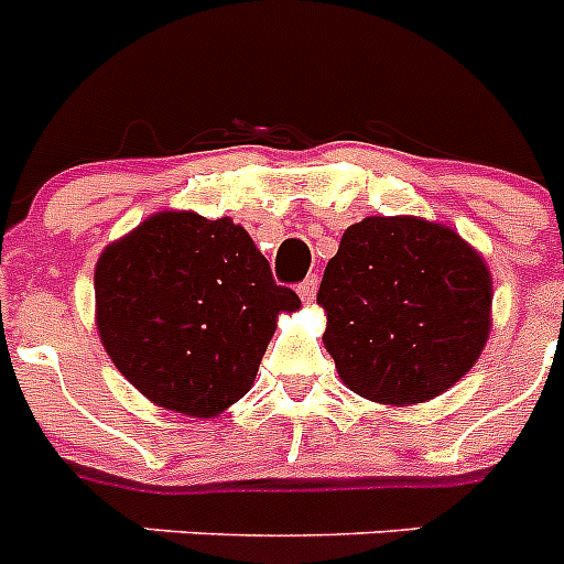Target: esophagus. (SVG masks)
Segmentation results:
<instances>
[{"instance_id":"34e87169","label":"esophagus","mask_w":564,"mask_h":564,"mask_svg":"<svg viewBox=\"0 0 564 564\" xmlns=\"http://www.w3.org/2000/svg\"><path fill=\"white\" fill-rule=\"evenodd\" d=\"M296 291H299V296H302V302H313V296H316V291H318L316 273H313V276H307V279H302Z\"/></svg>"}]
</instances>
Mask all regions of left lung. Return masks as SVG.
<instances>
[{
    "label": "left lung",
    "mask_w": 564,
    "mask_h": 564,
    "mask_svg": "<svg viewBox=\"0 0 564 564\" xmlns=\"http://www.w3.org/2000/svg\"><path fill=\"white\" fill-rule=\"evenodd\" d=\"M316 302L341 381L378 403H423L460 381L491 330V273L452 228L367 217L344 231Z\"/></svg>",
    "instance_id": "obj_1"
}]
</instances>
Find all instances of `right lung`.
<instances>
[{"mask_svg":"<svg viewBox=\"0 0 564 564\" xmlns=\"http://www.w3.org/2000/svg\"><path fill=\"white\" fill-rule=\"evenodd\" d=\"M296 307L228 217L154 214L96 268L98 333L112 364L149 401L194 417L251 390L276 316Z\"/></svg>","mask_w":564,"mask_h":564,"instance_id":"obj_1","label":"right lung"}]
</instances>
